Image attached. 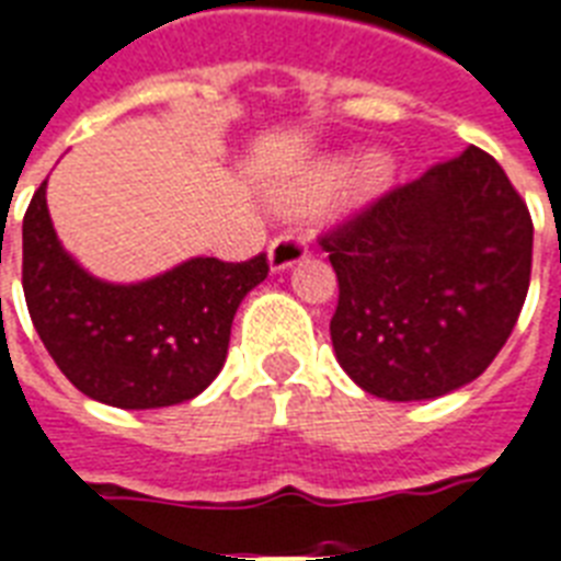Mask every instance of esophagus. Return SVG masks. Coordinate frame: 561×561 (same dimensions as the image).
Here are the masks:
<instances>
[{"mask_svg": "<svg viewBox=\"0 0 561 561\" xmlns=\"http://www.w3.org/2000/svg\"><path fill=\"white\" fill-rule=\"evenodd\" d=\"M267 253H271L273 271H285L290 264H297L306 259L308 236L306 232H299V229H285V232H279V236L273 238L271 247H267Z\"/></svg>", "mask_w": 561, "mask_h": 561, "instance_id": "34e87169", "label": "esophagus"}]
</instances>
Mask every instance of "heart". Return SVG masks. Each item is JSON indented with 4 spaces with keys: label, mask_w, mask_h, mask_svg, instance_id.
I'll list each match as a JSON object with an SVG mask.
<instances>
[{
    "label": "heart",
    "mask_w": 561,
    "mask_h": 561,
    "mask_svg": "<svg viewBox=\"0 0 561 561\" xmlns=\"http://www.w3.org/2000/svg\"><path fill=\"white\" fill-rule=\"evenodd\" d=\"M392 174V165L390 160L383 157V153H367L364 160L350 171V178L343 183V194H346V201L352 203H364L369 197L381 192L387 186V180ZM341 178V165H320L308 174L302 183H297L294 188L285 192V201L288 203H308V201H317L320 194L332 192L334 183Z\"/></svg>",
    "instance_id": "obj_1"
}]
</instances>
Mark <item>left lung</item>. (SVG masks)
I'll use <instances>...</instances> for the list:
<instances>
[{
	"mask_svg": "<svg viewBox=\"0 0 561 561\" xmlns=\"http://www.w3.org/2000/svg\"><path fill=\"white\" fill-rule=\"evenodd\" d=\"M317 241L341 288L334 355L387 401L436 399L474 381L504 350L530 288V209L474 145Z\"/></svg>",
	"mask_w": 561,
	"mask_h": 561,
	"instance_id": "obj_1",
	"label": "left lung"
}]
</instances>
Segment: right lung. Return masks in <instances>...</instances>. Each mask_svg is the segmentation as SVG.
Instances as JSON below:
<instances>
[{
	"label": "right lung",
	"mask_w": 561,
	"mask_h": 561,
	"mask_svg": "<svg viewBox=\"0 0 561 561\" xmlns=\"http://www.w3.org/2000/svg\"><path fill=\"white\" fill-rule=\"evenodd\" d=\"M267 271V253L192 259L157 279L110 285L60 247L46 183L22 218V290L39 341L83 396L122 410L169 408L206 390L227 360L241 299Z\"/></svg>",
	"instance_id": "obj_1"
}]
</instances>
